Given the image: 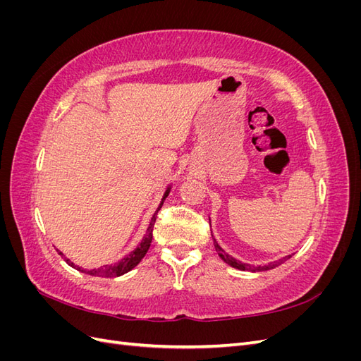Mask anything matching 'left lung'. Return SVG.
<instances>
[{
    "instance_id": "obj_1",
    "label": "left lung",
    "mask_w": 361,
    "mask_h": 361,
    "mask_svg": "<svg viewBox=\"0 0 361 361\" xmlns=\"http://www.w3.org/2000/svg\"><path fill=\"white\" fill-rule=\"evenodd\" d=\"M211 233H212V232H211ZM214 247H215V250H216L218 256H220V257L226 262V264H228V265L236 268V269H241V271H253V272H256V271H268V269H272V268H276V267L281 265L283 262H286L289 257H292V256H286V257H283V259H280V260H277V262H271V264H268V265L251 267V265H248V264H243V262H239V260L233 259L231 255H227L226 251H224L220 245L216 244L215 239H214Z\"/></svg>"
}]
</instances>
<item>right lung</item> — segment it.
I'll use <instances>...</instances> for the list:
<instances>
[{"mask_svg": "<svg viewBox=\"0 0 361 361\" xmlns=\"http://www.w3.org/2000/svg\"><path fill=\"white\" fill-rule=\"evenodd\" d=\"M169 192H170V188H167L166 194H164V197H162V200H161V204L158 206V209L155 211L154 216H152L150 224H149V227H147V232H146L145 238L141 239L140 245H138L134 251H130V253H129L128 256H125L122 260H118V262H116V264H111V265H104V267H101V268L84 269V268H81V267H78V265H75L73 262H71L66 256H64L60 250H57V251H59V255H60L64 260H66V264H68V265H71L72 268H75V269H78V271L84 272V274L94 276V277H118V276H123V274H126L128 271H130L133 268H135V267L140 264V262H141V259H143V257L146 256L147 250H149V247H150V243H152V232H154V226H155V221H157L158 211L161 209V206H162L164 200H166V197L169 195Z\"/></svg>", "mask_w": 361, "mask_h": 361, "instance_id": "obj_1", "label": "right lung"}]
</instances>
